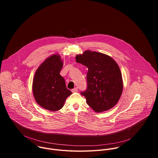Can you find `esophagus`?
<instances>
[{
    "instance_id": "esophagus-1",
    "label": "esophagus",
    "mask_w": 158,
    "mask_h": 158,
    "mask_svg": "<svg viewBox=\"0 0 158 158\" xmlns=\"http://www.w3.org/2000/svg\"><path fill=\"white\" fill-rule=\"evenodd\" d=\"M77 91H78L77 87H75V88H74L73 89H72V92H73V93H76V92H77Z\"/></svg>"
}]
</instances>
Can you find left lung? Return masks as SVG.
<instances>
[{"label":"left lung","mask_w":158,"mask_h":158,"mask_svg":"<svg viewBox=\"0 0 158 158\" xmlns=\"http://www.w3.org/2000/svg\"><path fill=\"white\" fill-rule=\"evenodd\" d=\"M76 60L88 69L87 89L81 93L87 104L98 112L113 107L123 89L121 72L116 61L107 55L91 51L76 56Z\"/></svg>","instance_id":"left-lung-1"}]
</instances>
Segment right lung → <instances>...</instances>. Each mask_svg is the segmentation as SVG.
<instances>
[{
    "label": "right lung",
    "mask_w": 158,
    "mask_h": 158,
    "mask_svg": "<svg viewBox=\"0 0 158 158\" xmlns=\"http://www.w3.org/2000/svg\"><path fill=\"white\" fill-rule=\"evenodd\" d=\"M62 66L60 56L52 55L40 65L33 79L32 91L35 101L51 111L60 109L66 98L72 94L60 75Z\"/></svg>",
    "instance_id": "obj_1"
}]
</instances>
